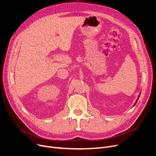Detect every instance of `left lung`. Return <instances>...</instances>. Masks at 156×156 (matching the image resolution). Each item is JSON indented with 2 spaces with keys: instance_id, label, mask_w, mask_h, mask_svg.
Masks as SVG:
<instances>
[{
  "instance_id": "obj_1",
  "label": "left lung",
  "mask_w": 156,
  "mask_h": 156,
  "mask_svg": "<svg viewBox=\"0 0 156 156\" xmlns=\"http://www.w3.org/2000/svg\"><path fill=\"white\" fill-rule=\"evenodd\" d=\"M140 94H139V95H138V99H136V102H135V104H134V105H135V104H136V102H137V101H138V99H139V97H140ZM134 105H133V106H134Z\"/></svg>"
}]
</instances>
